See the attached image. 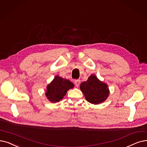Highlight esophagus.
Wrapping results in <instances>:
<instances>
[{"label":"esophagus","instance_id":"obj_1","mask_svg":"<svg viewBox=\"0 0 147 147\" xmlns=\"http://www.w3.org/2000/svg\"><path fill=\"white\" fill-rule=\"evenodd\" d=\"M74 84H75V85L77 86V87H78L79 86V85H80V80H76L75 81H74Z\"/></svg>","mask_w":147,"mask_h":147}]
</instances>
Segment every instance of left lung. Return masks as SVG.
Returning <instances> with one entry per match:
<instances>
[{"instance_id": "8db88e82", "label": "left lung", "mask_w": 147, "mask_h": 147, "mask_svg": "<svg viewBox=\"0 0 147 147\" xmlns=\"http://www.w3.org/2000/svg\"><path fill=\"white\" fill-rule=\"evenodd\" d=\"M80 88L84 94L86 100L94 105L103 102L109 92L107 85L100 82L95 75H91L87 81L82 82Z\"/></svg>"}]
</instances>
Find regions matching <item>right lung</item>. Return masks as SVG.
<instances>
[{"label":"right lung","instance_id":"right-lung-1","mask_svg":"<svg viewBox=\"0 0 147 147\" xmlns=\"http://www.w3.org/2000/svg\"><path fill=\"white\" fill-rule=\"evenodd\" d=\"M73 87L72 82L57 76L47 86L46 95L50 101L58 102L64 97L68 89Z\"/></svg>","mask_w":147,"mask_h":147}]
</instances>
